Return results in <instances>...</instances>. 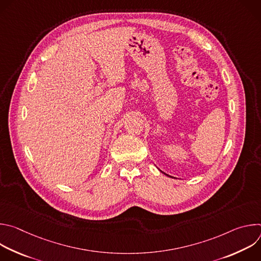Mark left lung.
Here are the masks:
<instances>
[{
	"label": "left lung",
	"mask_w": 261,
	"mask_h": 261,
	"mask_svg": "<svg viewBox=\"0 0 261 261\" xmlns=\"http://www.w3.org/2000/svg\"><path fill=\"white\" fill-rule=\"evenodd\" d=\"M166 175H167V174H166Z\"/></svg>",
	"instance_id": "left-lung-1"
}]
</instances>
